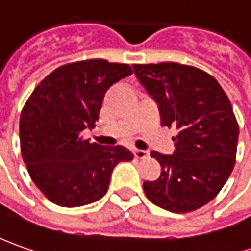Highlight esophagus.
I'll return each mask as SVG.
<instances>
[{"label":"esophagus","mask_w":251,"mask_h":251,"mask_svg":"<svg viewBox=\"0 0 251 251\" xmlns=\"http://www.w3.org/2000/svg\"><path fill=\"white\" fill-rule=\"evenodd\" d=\"M133 154L136 158H139V160H144V158H147L149 157V151H146V150H133Z\"/></svg>","instance_id":"34e87169"}]
</instances>
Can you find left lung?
<instances>
[{
    "mask_svg": "<svg viewBox=\"0 0 251 251\" xmlns=\"http://www.w3.org/2000/svg\"><path fill=\"white\" fill-rule=\"evenodd\" d=\"M160 111L161 125L177 129L175 151H151L161 175L143 183L155 205L190 212L220 193L235 167L239 126L228 96L211 75L176 62L133 65Z\"/></svg>",
    "mask_w": 251,
    "mask_h": 251,
    "instance_id": "8db88e82",
    "label": "left lung"
}]
</instances>
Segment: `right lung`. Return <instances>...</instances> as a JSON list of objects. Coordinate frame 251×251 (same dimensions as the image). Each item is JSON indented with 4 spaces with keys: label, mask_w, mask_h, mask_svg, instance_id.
Returning <instances> with one entry per match:
<instances>
[{
    "label": "right lung",
    "mask_w": 251,
    "mask_h": 251,
    "mask_svg": "<svg viewBox=\"0 0 251 251\" xmlns=\"http://www.w3.org/2000/svg\"><path fill=\"white\" fill-rule=\"evenodd\" d=\"M127 64L87 59L56 68L25 104L19 122L22 158L34 185L61 207L94 203L107 193L115 165L133 154L82 137L94 127L104 96L127 77Z\"/></svg>",
    "instance_id": "1"
}]
</instances>
